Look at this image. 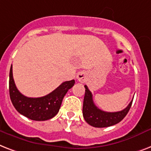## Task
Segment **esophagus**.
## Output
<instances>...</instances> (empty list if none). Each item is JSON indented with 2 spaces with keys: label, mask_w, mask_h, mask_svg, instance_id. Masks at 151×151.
Listing matches in <instances>:
<instances>
[{
  "label": "esophagus",
  "mask_w": 151,
  "mask_h": 151,
  "mask_svg": "<svg viewBox=\"0 0 151 151\" xmlns=\"http://www.w3.org/2000/svg\"><path fill=\"white\" fill-rule=\"evenodd\" d=\"M76 79L80 83H85L86 81V79H87V76H86V73L84 72H79L77 74Z\"/></svg>",
  "instance_id": "esophagus-1"
}]
</instances>
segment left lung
<instances>
[{"mask_svg": "<svg viewBox=\"0 0 151 151\" xmlns=\"http://www.w3.org/2000/svg\"><path fill=\"white\" fill-rule=\"evenodd\" d=\"M84 86L86 90L83 100V114L85 121L89 125L96 128L108 127L120 122L126 116L131 108L132 101L122 111L117 112L104 111L94 104L92 93L88 89L87 86L85 85Z\"/></svg>", "mask_w": 151, "mask_h": 151, "instance_id": "8db88e82", "label": "left lung"}]
</instances>
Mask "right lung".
<instances>
[{
	"label": "right lung",
	"mask_w": 151,
	"mask_h": 151,
	"mask_svg": "<svg viewBox=\"0 0 151 151\" xmlns=\"http://www.w3.org/2000/svg\"><path fill=\"white\" fill-rule=\"evenodd\" d=\"M75 80L64 82L49 94L41 97H27L17 89L12 74V65L9 73V94L14 108L21 114L34 121L52 119L59 111L64 96L74 86Z\"/></svg>",
	"instance_id": "1"
}]
</instances>
